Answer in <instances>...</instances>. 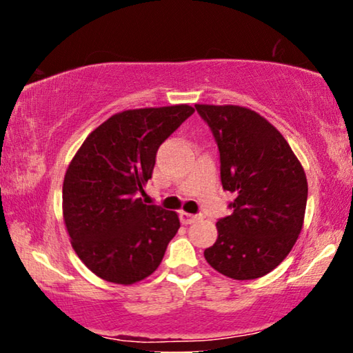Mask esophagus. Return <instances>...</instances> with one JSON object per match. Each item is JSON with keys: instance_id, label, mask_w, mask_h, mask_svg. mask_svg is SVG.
Masks as SVG:
<instances>
[{"instance_id": "obj_1", "label": "esophagus", "mask_w": 353, "mask_h": 353, "mask_svg": "<svg viewBox=\"0 0 353 353\" xmlns=\"http://www.w3.org/2000/svg\"><path fill=\"white\" fill-rule=\"evenodd\" d=\"M180 219H181L183 223H186V225H191V223H194V221L199 220L201 216H199V215H192V214H188V212H180Z\"/></svg>"}]
</instances>
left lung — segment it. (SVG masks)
<instances>
[{
  "label": "left lung",
  "instance_id": "obj_1",
  "mask_svg": "<svg viewBox=\"0 0 353 353\" xmlns=\"http://www.w3.org/2000/svg\"><path fill=\"white\" fill-rule=\"evenodd\" d=\"M194 108L219 148L221 186L236 196L231 215L216 221L219 238L204 257L228 278H260L286 259L301 234L305 172L283 134L254 110Z\"/></svg>",
  "mask_w": 353,
  "mask_h": 353
}]
</instances>
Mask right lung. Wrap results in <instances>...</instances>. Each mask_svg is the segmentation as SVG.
<instances>
[{
  "mask_svg": "<svg viewBox=\"0 0 353 353\" xmlns=\"http://www.w3.org/2000/svg\"><path fill=\"white\" fill-rule=\"evenodd\" d=\"M192 114L186 104L123 110L72 159L62 186L64 221L77 255L105 281L133 284L156 272L180 228L175 212L138 196L159 146Z\"/></svg>",
  "mask_w": 353,
  "mask_h": 353,
  "instance_id": "obj_1",
  "label": "right lung"
}]
</instances>
